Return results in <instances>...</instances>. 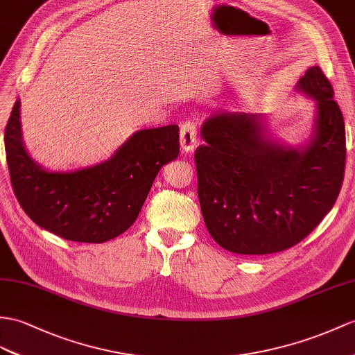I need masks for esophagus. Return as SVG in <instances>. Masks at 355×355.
<instances>
[{"mask_svg":"<svg viewBox=\"0 0 355 355\" xmlns=\"http://www.w3.org/2000/svg\"><path fill=\"white\" fill-rule=\"evenodd\" d=\"M197 144V126L193 122H185L180 126V148L184 152H193Z\"/></svg>","mask_w":355,"mask_h":355,"instance_id":"obj_1","label":"esophagus"}]
</instances>
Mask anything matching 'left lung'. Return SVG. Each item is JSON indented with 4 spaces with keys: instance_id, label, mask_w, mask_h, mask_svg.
Instances as JSON below:
<instances>
[{
    "instance_id": "obj_1",
    "label": "left lung",
    "mask_w": 355,
    "mask_h": 355,
    "mask_svg": "<svg viewBox=\"0 0 355 355\" xmlns=\"http://www.w3.org/2000/svg\"><path fill=\"white\" fill-rule=\"evenodd\" d=\"M295 90L315 101L312 131L298 146L272 137L265 114L220 112L202 126L198 202L207 232L227 252L270 254L298 244L339 196L347 140L331 84L313 66Z\"/></svg>"
}]
</instances>
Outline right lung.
I'll list each match as a JSON object with an SVG mask.
<instances>
[{
	"mask_svg": "<svg viewBox=\"0 0 355 355\" xmlns=\"http://www.w3.org/2000/svg\"><path fill=\"white\" fill-rule=\"evenodd\" d=\"M4 144L13 191L25 214L63 239L102 244L132 226L159 170L178 158L179 126L140 129L107 161L54 171L25 149L16 99Z\"/></svg>",
	"mask_w": 355,
	"mask_h": 355,
	"instance_id": "1",
	"label": "right lung"
}]
</instances>
